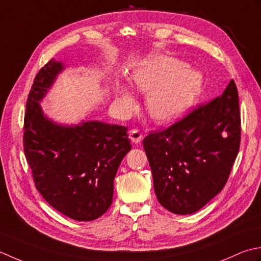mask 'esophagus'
Segmentation results:
<instances>
[{"label": "esophagus", "instance_id": "1", "mask_svg": "<svg viewBox=\"0 0 261 261\" xmlns=\"http://www.w3.org/2000/svg\"><path fill=\"white\" fill-rule=\"evenodd\" d=\"M128 137H129V140L133 143H135V144H138V143H140L143 140L142 133L138 130V129H132V130H129Z\"/></svg>", "mask_w": 261, "mask_h": 261}]
</instances>
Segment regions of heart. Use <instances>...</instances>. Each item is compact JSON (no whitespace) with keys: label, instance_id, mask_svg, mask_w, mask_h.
Wrapping results in <instances>:
<instances>
[{"label":"heart","instance_id":"1","mask_svg":"<svg viewBox=\"0 0 261 261\" xmlns=\"http://www.w3.org/2000/svg\"><path fill=\"white\" fill-rule=\"evenodd\" d=\"M132 82L143 93H147L146 109L156 123H170L181 116L198 98L203 79L187 64L171 56L152 55L142 61L132 73ZM116 102L124 113L135 106L130 90L116 89Z\"/></svg>","mask_w":261,"mask_h":261}]
</instances>
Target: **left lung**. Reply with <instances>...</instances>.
I'll return each instance as SVG.
<instances>
[{"label":"left lung","instance_id":"8db88e82","mask_svg":"<svg viewBox=\"0 0 261 261\" xmlns=\"http://www.w3.org/2000/svg\"><path fill=\"white\" fill-rule=\"evenodd\" d=\"M240 135L233 80L221 97L169 128L148 134L143 146L159 203L179 215L204 207L225 186L240 147Z\"/></svg>","mask_w":261,"mask_h":261}]
</instances>
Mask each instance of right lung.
Wrapping results in <instances>:
<instances>
[{
	"label": "right lung",
	"mask_w": 261,
	"mask_h": 261,
	"mask_svg": "<svg viewBox=\"0 0 261 261\" xmlns=\"http://www.w3.org/2000/svg\"><path fill=\"white\" fill-rule=\"evenodd\" d=\"M65 65L50 60L37 73L25 106L23 148L37 190L51 207L76 221L108 211L114 179L132 145L127 128L98 120L57 124L40 102Z\"/></svg>",
	"instance_id": "1"
}]
</instances>
